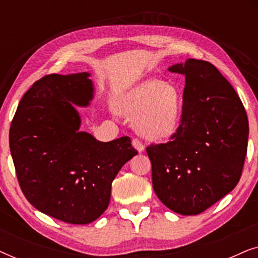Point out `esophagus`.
I'll list each match as a JSON object with an SVG mask.
<instances>
[{"mask_svg": "<svg viewBox=\"0 0 258 258\" xmlns=\"http://www.w3.org/2000/svg\"><path fill=\"white\" fill-rule=\"evenodd\" d=\"M132 144H133V147L135 148V149H136L137 151H140V153H141V151L144 150V146H143L142 142H141V141H140L139 139H134Z\"/></svg>", "mask_w": 258, "mask_h": 258, "instance_id": "34e87169", "label": "esophagus"}]
</instances>
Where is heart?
Wrapping results in <instances>:
<instances>
[{
    "instance_id": "obj_1",
    "label": "heart",
    "mask_w": 258,
    "mask_h": 258,
    "mask_svg": "<svg viewBox=\"0 0 258 258\" xmlns=\"http://www.w3.org/2000/svg\"><path fill=\"white\" fill-rule=\"evenodd\" d=\"M117 110L136 119V128L147 139L168 140L178 128L182 97L178 89L161 80H147L125 93Z\"/></svg>"
}]
</instances>
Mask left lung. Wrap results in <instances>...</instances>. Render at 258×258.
Listing matches in <instances>:
<instances>
[{"instance_id":"1","label":"left lung","mask_w":258,"mask_h":258,"mask_svg":"<svg viewBox=\"0 0 258 258\" xmlns=\"http://www.w3.org/2000/svg\"><path fill=\"white\" fill-rule=\"evenodd\" d=\"M169 72L183 74L182 115L167 143L150 144L153 188L181 215H199L241 178L249 123L241 98L210 62L189 58Z\"/></svg>"}]
</instances>
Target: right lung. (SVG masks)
Masks as SVG:
<instances>
[{"label": "right lung", "mask_w": 258, "mask_h": 258, "mask_svg": "<svg viewBox=\"0 0 258 258\" xmlns=\"http://www.w3.org/2000/svg\"><path fill=\"white\" fill-rule=\"evenodd\" d=\"M89 74H50L21 98L10 124L9 147L17 181L31 206L70 224H88L109 206L111 183L135 156L128 136L100 142L79 132L73 104L93 98Z\"/></svg>", "instance_id": "right-lung-1"}]
</instances>
